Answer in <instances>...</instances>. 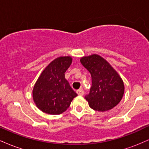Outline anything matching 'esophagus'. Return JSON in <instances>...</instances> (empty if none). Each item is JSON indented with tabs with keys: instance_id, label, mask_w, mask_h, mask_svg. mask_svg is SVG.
Wrapping results in <instances>:
<instances>
[{
	"instance_id": "1",
	"label": "esophagus",
	"mask_w": 149,
	"mask_h": 149,
	"mask_svg": "<svg viewBox=\"0 0 149 149\" xmlns=\"http://www.w3.org/2000/svg\"><path fill=\"white\" fill-rule=\"evenodd\" d=\"M76 92L78 95H80V96H83V95H84V91H83V89H80V90H77Z\"/></svg>"
}]
</instances>
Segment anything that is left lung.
Returning <instances> with one entry per match:
<instances>
[{
  "label": "left lung",
  "mask_w": 149,
  "mask_h": 149,
  "mask_svg": "<svg viewBox=\"0 0 149 149\" xmlns=\"http://www.w3.org/2000/svg\"><path fill=\"white\" fill-rule=\"evenodd\" d=\"M82 65L92 76L90 93L85 97L90 108L106 111L116 107L124 94L123 81L104 58L92 54L80 59Z\"/></svg>",
  "instance_id": "1"
}]
</instances>
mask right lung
Listing matches in <instances>:
<instances>
[{
    "mask_svg": "<svg viewBox=\"0 0 149 149\" xmlns=\"http://www.w3.org/2000/svg\"><path fill=\"white\" fill-rule=\"evenodd\" d=\"M71 62V57L57 58L45 68L36 83L33 98L42 112L52 115L62 113L78 95L64 77Z\"/></svg>",
    "mask_w": 149,
    "mask_h": 149,
    "instance_id": "1",
    "label": "right lung"
}]
</instances>
